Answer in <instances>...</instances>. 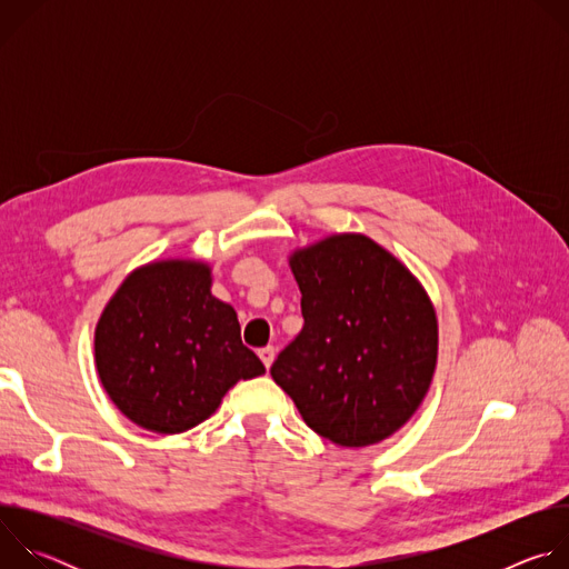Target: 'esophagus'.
Masks as SVG:
<instances>
[{"label": "esophagus", "mask_w": 569, "mask_h": 569, "mask_svg": "<svg viewBox=\"0 0 569 569\" xmlns=\"http://www.w3.org/2000/svg\"><path fill=\"white\" fill-rule=\"evenodd\" d=\"M274 356H277V349L274 347H263L259 349V358L263 360V365L270 369V365L274 362Z\"/></svg>", "instance_id": "34e87169"}]
</instances>
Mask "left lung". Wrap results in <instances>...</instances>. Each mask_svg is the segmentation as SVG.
Listing matches in <instances>:
<instances>
[{
    "label": "left lung",
    "instance_id": "obj_1",
    "mask_svg": "<svg viewBox=\"0 0 569 569\" xmlns=\"http://www.w3.org/2000/svg\"><path fill=\"white\" fill-rule=\"evenodd\" d=\"M303 329L270 373L306 426L345 448L373 446L410 421L437 367V315L396 257L338 233L290 257Z\"/></svg>",
    "mask_w": 569,
    "mask_h": 569
}]
</instances>
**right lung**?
I'll return each mask as SVG.
<instances>
[{
	"instance_id": "right-lung-1",
	"label": "right lung",
	"mask_w": 569,
	"mask_h": 569,
	"mask_svg": "<svg viewBox=\"0 0 569 569\" xmlns=\"http://www.w3.org/2000/svg\"><path fill=\"white\" fill-rule=\"evenodd\" d=\"M94 356L117 408L159 435L196 428L229 387L266 373L240 342L236 310L211 295L209 266L180 259L121 283L97 323Z\"/></svg>"
}]
</instances>
